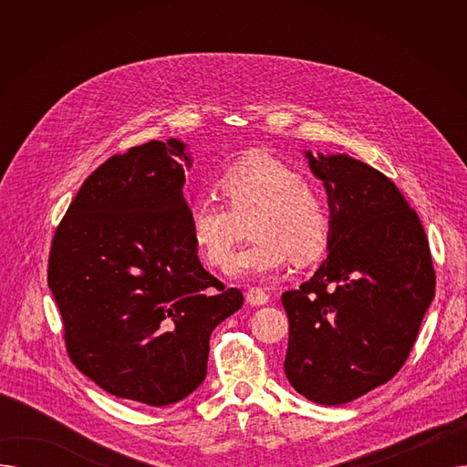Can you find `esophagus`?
<instances>
[{
	"label": "esophagus",
	"instance_id": "1",
	"mask_svg": "<svg viewBox=\"0 0 467 467\" xmlns=\"http://www.w3.org/2000/svg\"><path fill=\"white\" fill-rule=\"evenodd\" d=\"M268 293L261 287H250L248 293H246V301L252 305V306H261V305H266L268 303Z\"/></svg>",
	"mask_w": 467,
	"mask_h": 467
}]
</instances>
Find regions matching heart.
Instances as JSON below:
<instances>
[{"label":"heart","mask_w":467,"mask_h":467,"mask_svg":"<svg viewBox=\"0 0 467 467\" xmlns=\"http://www.w3.org/2000/svg\"><path fill=\"white\" fill-rule=\"evenodd\" d=\"M225 202L201 196L191 206V231L202 257L225 266L252 219L255 238L233 261L234 276L275 275L291 255L312 261L326 248L331 221L324 201L305 185L301 171L268 151H252L233 162L217 182Z\"/></svg>","instance_id":"heart-1"}]
</instances>
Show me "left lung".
Instances as JSON below:
<instances>
[{"label":"left lung","instance_id":"obj_1","mask_svg":"<svg viewBox=\"0 0 467 467\" xmlns=\"http://www.w3.org/2000/svg\"><path fill=\"white\" fill-rule=\"evenodd\" d=\"M305 157L327 192L329 254L282 296L284 369L306 400L342 405L401 369L435 296V271L420 219L394 182L347 153Z\"/></svg>","mask_w":467,"mask_h":467}]
</instances>
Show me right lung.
<instances>
[{"label": "right lung", "mask_w": 467, "mask_h": 467, "mask_svg": "<svg viewBox=\"0 0 467 467\" xmlns=\"http://www.w3.org/2000/svg\"><path fill=\"white\" fill-rule=\"evenodd\" d=\"M191 164L176 138L113 155L81 185L48 254L69 359L111 396L150 407L202 384L212 331L244 303L196 255Z\"/></svg>", "instance_id": "add662e5"}]
</instances>
